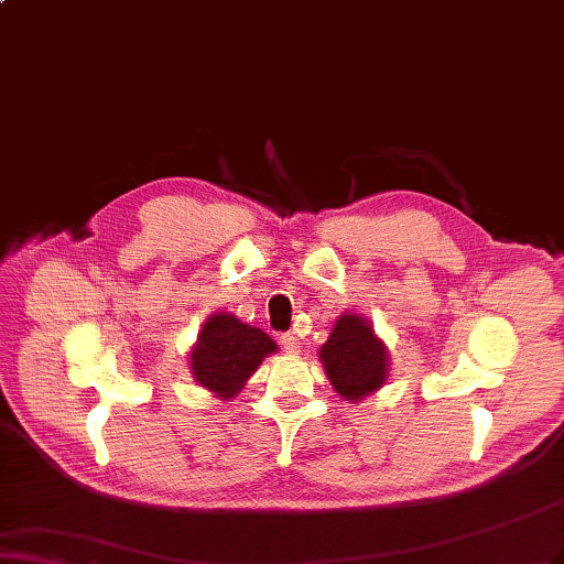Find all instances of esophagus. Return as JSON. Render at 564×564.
I'll return each instance as SVG.
<instances>
[{"instance_id":"1","label":"esophagus","mask_w":564,"mask_h":564,"mask_svg":"<svg viewBox=\"0 0 564 564\" xmlns=\"http://www.w3.org/2000/svg\"><path fill=\"white\" fill-rule=\"evenodd\" d=\"M281 347L285 354H300V339L293 333L281 335Z\"/></svg>"}]
</instances>
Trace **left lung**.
<instances>
[{
	"mask_svg": "<svg viewBox=\"0 0 564 564\" xmlns=\"http://www.w3.org/2000/svg\"><path fill=\"white\" fill-rule=\"evenodd\" d=\"M325 377L344 401L360 403L379 391L389 379L391 356L375 325L356 312H344L330 330L328 341L318 349Z\"/></svg>",
	"mask_w": 564,
	"mask_h": 564,
	"instance_id": "8db88e82",
	"label": "left lung"
}]
</instances>
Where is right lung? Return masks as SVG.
<instances>
[{"label": "right lung", "instance_id": "1", "mask_svg": "<svg viewBox=\"0 0 564 564\" xmlns=\"http://www.w3.org/2000/svg\"><path fill=\"white\" fill-rule=\"evenodd\" d=\"M276 351V341L256 325L229 312H215L192 344L189 372L198 387L220 401H229L256 375L262 360Z\"/></svg>", "mask_w": 564, "mask_h": 564}]
</instances>
